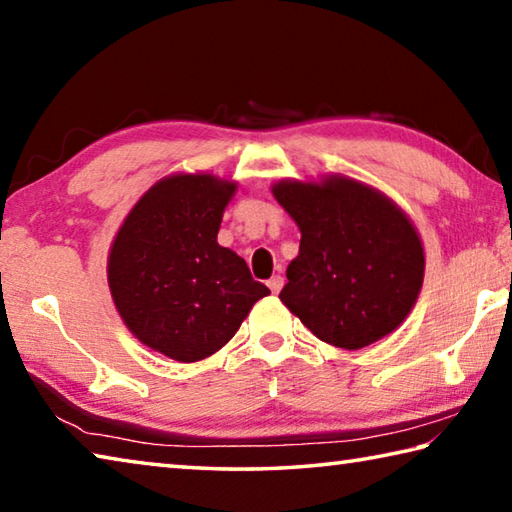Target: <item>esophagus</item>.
I'll list each match as a JSON object with an SVG mask.
<instances>
[{
    "instance_id": "esophagus-1",
    "label": "esophagus",
    "mask_w": 512,
    "mask_h": 512,
    "mask_svg": "<svg viewBox=\"0 0 512 512\" xmlns=\"http://www.w3.org/2000/svg\"><path fill=\"white\" fill-rule=\"evenodd\" d=\"M266 284H268V289H271L273 293H280V289L284 287V280H282V277H280V275H273V277H271V280H268Z\"/></svg>"
}]
</instances>
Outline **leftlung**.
<instances>
[{
	"label": "left lung",
	"instance_id": "obj_1",
	"mask_svg": "<svg viewBox=\"0 0 512 512\" xmlns=\"http://www.w3.org/2000/svg\"><path fill=\"white\" fill-rule=\"evenodd\" d=\"M300 228L280 300L320 341L361 350L404 323L420 296L424 246L379 189L343 173L271 185Z\"/></svg>",
	"mask_w": 512,
	"mask_h": 512
}]
</instances>
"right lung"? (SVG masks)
<instances>
[{
  "instance_id": "obj_1",
  "label": "right lung",
  "mask_w": 512,
  "mask_h": 512,
  "mask_svg": "<svg viewBox=\"0 0 512 512\" xmlns=\"http://www.w3.org/2000/svg\"><path fill=\"white\" fill-rule=\"evenodd\" d=\"M237 180L171 173L126 214L108 253V287L146 348L194 363L219 352L268 296L235 250L216 241Z\"/></svg>"
}]
</instances>
